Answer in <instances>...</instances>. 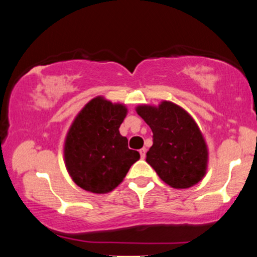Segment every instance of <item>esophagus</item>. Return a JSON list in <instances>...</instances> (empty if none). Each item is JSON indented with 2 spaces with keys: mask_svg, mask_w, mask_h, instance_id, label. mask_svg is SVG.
<instances>
[{
  "mask_svg": "<svg viewBox=\"0 0 257 257\" xmlns=\"http://www.w3.org/2000/svg\"><path fill=\"white\" fill-rule=\"evenodd\" d=\"M146 152H147V150L145 147L141 148V150H140V156H141L142 159H145V157H146Z\"/></svg>",
  "mask_w": 257,
  "mask_h": 257,
  "instance_id": "obj_1",
  "label": "esophagus"
}]
</instances>
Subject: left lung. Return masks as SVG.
Wrapping results in <instances>:
<instances>
[{"mask_svg":"<svg viewBox=\"0 0 257 257\" xmlns=\"http://www.w3.org/2000/svg\"><path fill=\"white\" fill-rule=\"evenodd\" d=\"M137 112L152 129L153 145L146 162L160 179L176 189L199 183L206 175L208 150L193 117L166 100L158 106L139 105Z\"/></svg>","mask_w":257,"mask_h":257,"instance_id":"8db88e82","label":"left lung"}]
</instances>
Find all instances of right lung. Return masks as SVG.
I'll return each instance as SVG.
<instances>
[{
    "label": "right lung",
    "mask_w": 257,
    "mask_h": 257,
    "mask_svg": "<svg viewBox=\"0 0 257 257\" xmlns=\"http://www.w3.org/2000/svg\"><path fill=\"white\" fill-rule=\"evenodd\" d=\"M125 116L123 104L95 97L70 125L64 142V162L73 181L86 191L105 194L113 190L140 159V153L129 150L126 138L119 134Z\"/></svg>",
    "instance_id": "right-lung-1"
}]
</instances>
